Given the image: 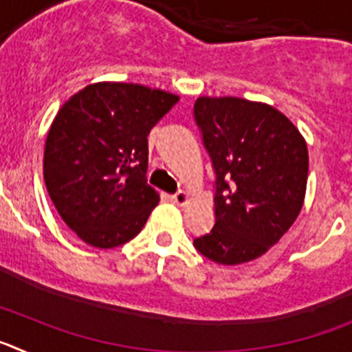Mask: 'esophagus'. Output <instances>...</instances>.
Returning a JSON list of instances; mask_svg holds the SVG:
<instances>
[{
	"mask_svg": "<svg viewBox=\"0 0 352 352\" xmlns=\"http://www.w3.org/2000/svg\"><path fill=\"white\" fill-rule=\"evenodd\" d=\"M170 201H173L174 204H178V206H183V204H186V201H188V194L183 190L176 192L174 195H170Z\"/></svg>",
	"mask_w": 352,
	"mask_h": 352,
	"instance_id": "obj_1",
	"label": "esophagus"
}]
</instances>
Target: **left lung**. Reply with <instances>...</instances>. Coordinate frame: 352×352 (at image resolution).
<instances>
[{
    "mask_svg": "<svg viewBox=\"0 0 352 352\" xmlns=\"http://www.w3.org/2000/svg\"><path fill=\"white\" fill-rule=\"evenodd\" d=\"M194 121L214 173V223L194 247L219 264L257 259L303 206L309 151L275 107L236 96H201Z\"/></svg>",
    "mask_w": 352,
    "mask_h": 352,
    "instance_id": "1",
    "label": "left lung"
}]
</instances>
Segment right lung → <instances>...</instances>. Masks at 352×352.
Instances as JSON below:
<instances>
[{
	"label": "right lung",
	"mask_w": 352,
	"mask_h": 352,
	"mask_svg": "<svg viewBox=\"0 0 352 352\" xmlns=\"http://www.w3.org/2000/svg\"><path fill=\"white\" fill-rule=\"evenodd\" d=\"M178 102L139 84H89L65 102L49 130L43 179L72 231L96 248L141 232L158 194L148 185V135Z\"/></svg>",
	"instance_id": "right-lung-1"
}]
</instances>
